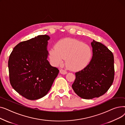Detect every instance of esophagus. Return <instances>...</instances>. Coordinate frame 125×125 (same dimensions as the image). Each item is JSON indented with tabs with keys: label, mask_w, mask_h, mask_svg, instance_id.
<instances>
[{
	"label": "esophagus",
	"mask_w": 125,
	"mask_h": 125,
	"mask_svg": "<svg viewBox=\"0 0 125 125\" xmlns=\"http://www.w3.org/2000/svg\"><path fill=\"white\" fill-rule=\"evenodd\" d=\"M60 73L62 74H65L67 73V72L66 70H65L63 69H60Z\"/></svg>",
	"instance_id": "34e87169"
}]
</instances>
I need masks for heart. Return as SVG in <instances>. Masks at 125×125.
Instances as JSON below:
<instances>
[{"label": "heart", "mask_w": 125, "mask_h": 125, "mask_svg": "<svg viewBox=\"0 0 125 125\" xmlns=\"http://www.w3.org/2000/svg\"><path fill=\"white\" fill-rule=\"evenodd\" d=\"M92 55L89 45L74 39H64L59 41L56 47L51 49L49 58L55 66L63 64L66 58L67 64L72 70H80L89 63Z\"/></svg>", "instance_id": "b5f03b06"}]
</instances>
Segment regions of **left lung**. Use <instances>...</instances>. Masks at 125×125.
<instances>
[{"label": "left lung", "mask_w": 125, "mask_h": 125, "mask_svg": "<svg viewBox=\"0 0 125 125\" xmlns=\"http://www.w3.org/2000/svg\"><path fill=\"white\" fill-rule=\"evenodd\" d=\"M91 45L92 58L86 67L75 73V80L72 85L74 92L85 99L104 95L112 85L115 76L113 52L94 40Z\"/></svg>", "instance_id": "8db88e82"}]
</instances>
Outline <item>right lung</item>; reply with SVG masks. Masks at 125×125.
Here are the masks:
<instances>
[{
  "mask_svg": "<svg viewBox=\"0 0 125 125\" xmlns=\"http://www.w3.org/2000/svg\"><path fill=\"white\" fill-rule=\"evenodd\" d=\"M50 37L38 35L18 43L10 54L8 67L10 82L17 92L29 100L47 94L59 70L47 60Z\"/></svg>",
  "mask_w": 125,
  "mask_h": 125,
  "instance_id": "right-lung-1",
  "label": "right lung"
}]
</instances>
